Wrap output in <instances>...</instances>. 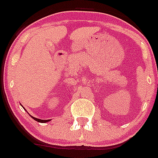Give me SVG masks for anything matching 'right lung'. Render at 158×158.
I'll list each match as a JSON object with an SVG mask.
<instances>
[{"label": "right lung", "instance_id": "right-lung-1", "mask_svg": "<svg viewBox=\"0 0 158 158\" xmlns=\"http://www.w3.org/2000/svg\"><path fill=\"white\" fill-rule=\"evenodd\" d=\"M32 118H34L35 120H36L37 122H40V123H47V122H49L50 121V119H47V120H43V119H40V118H35V117L31 116Z\"/></svg>", "mask_w": 158, "mask_h": 158}]
</instances>
